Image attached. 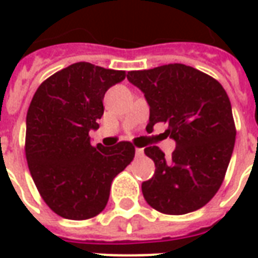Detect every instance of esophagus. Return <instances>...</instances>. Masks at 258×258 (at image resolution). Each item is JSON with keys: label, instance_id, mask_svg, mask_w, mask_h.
<instances>
[{"label": "esophagus", "instance_id": "34e87169", "mask_svg": "<svg viewBox=\"0 0 258 258\" xmlns=\"http://www.w3.org/2000/svg\"><path fill=\"white\" fill-rule=\"evenodd\" d=\"M135 156L137 157L144 156V149H142V148H135Z\"/></svg>", "mask_w": 258, "mask_h": 258}]
</instances>
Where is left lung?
Segmentation results:
<instances>
[{"mask_svg":"<svg viewBox=\"0 0 258 258\" xmlns=\"http://www.w3.org/2000/svg\"><path fill=\"white\" fill-rule=\"evenodd\" d=\"M151 107L146 131L166 123L177 144L171 157L157 146L145 148L155 162L142 194L155 210L181 216L209 203L220 189L232 156L236 128L222 85L209 74L182 63L133 70L127 76Z\"/></svg>","mask_w":258,"mask_h":258,"instance_id":"left-lung-1","label":"left lung"}]
</instances>
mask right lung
Masks as SVG:
<instances>
[{
  "mask_svg": "<svg viewBox=\"0 0 258 258\" xmlns=\"http://www.w3.org/2000/svg\"><path fill=\"white\" fill-rule=\"evenodd\" d=\"M125 79L124 70L77 62L37 88L26 117L25 152L37 189L48 207L68 220H88L107 205L113 178L133 162L135 148L121 141L92 146L103 96Z\"/></svg>",
  "mask_w": 258,
  "mask_h": 258,
  "instance_id": "obj_1",
  "label": "right lung"
}]
</instances>
